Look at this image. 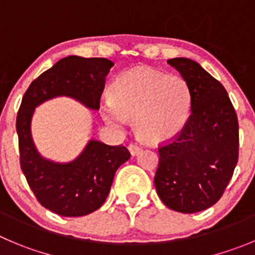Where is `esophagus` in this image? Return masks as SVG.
Wrapping results in <instances>:
<instances>
[{
    "instance_id": "obj_1",
    "label": "esophagus",
    "mask_w": 255,
    "mask_h": 255,
    "mask_svg": "<svg viewBox=\"0 0 255 255\" xmlns=\"http://www.w3.org/2000/svg\"><path fill=\"white\" fill-rule=\"evenodd\" d=\"M128 149H129V152H130V154H132V156H137V154H138L139 152L142 151L141 147L137 146V144H134V143L129 144V146H128Z\"/></svg>"
}]
</instances>
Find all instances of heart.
I'll return each instance as SVG.
<instances>
[{
    "mask_svg": "<svg viewBox=\"0 0 255 255\" xmlns=\"http://www.w3.org/2000/svg\"><path fill=\"white\" fill-rule=\"evenodd\" d=\"M191 89L180 75L139 66L123 73L109 88V102L101 107L102 118L117 129L133 120L141 141L161 143L173 138L191 112Z\"/></svg>",
    "mask_w": 255,
    "mask_h": 255,
    "instance_id": "b5f03b06",
    "label": "heart"
}]
</instances>
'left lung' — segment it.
I'll list each match as a JSON object with an SVG mask.
<instances>
[{
  "mask_svg": "<svg viewBox=\"0 0 255 255\" xmlns=\"http://www.w3.org/2000/svg\"><path fill=\"white\" fill-rule=\"evenodd\" d=\"M167 63L191 89V112L180 134L158 149L154 186L167 208L194 214L218 203L227 189L238 162L239 125L225 88L199 63Z\"/></svg>",
  "mask_w": 255,
  "mask_h": 255,
  "instance_id": "1",
  "label": "left lung"
}]
</instances>
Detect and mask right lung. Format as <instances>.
Wrapping results in <instances>:
<instances>
[{"mask_svg":"<svg viewBox=\"0 0 255 255\" xmlns=\"http://www.w3.org/2000/svg\"><path fill=\"white\" fill-rule=\"evenodd\" d=\"M113 65L104 58L66 56L31 83L21 102L16 121L21 168L39 203L58 215L75 218L98 210L111 191L114 173L129 160L130 153L125 146H108L90 138L69 162L46 158L32 138L35 109L47 101L66 97L98 111Z\"/></svg>","mask_w":255,"mask_h":255,"instance_id":"add662e5","label":"right lung"}]
</instances>
